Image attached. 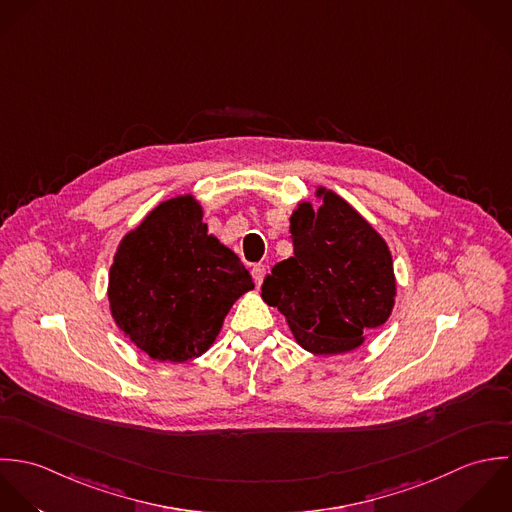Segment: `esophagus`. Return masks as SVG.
<instances>
[{
	"mask_svg": "<svg viewBox=\"0 0 512 512\" xmlns=\"http://www.w3.org/2000/svg\"><path fill=\"white\" fill-rule=\"evenodd\" d=\"M265 271H267V267H265V265H261V263H257V265H253V267H251V275H253V279H255V283H257V285H261V283H263Z\"/></svg>",
	"mask_w": 512,
	"mask_h": 512,
	"instance_id": "34e87169",
	"label": "esophagus"
}]
</instances>
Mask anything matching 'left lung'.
I'll list each match as a JSON object with an SVG mask.
<instances>
[{
	"label": "left lung",
	"instance_id": "1",
	"mask_svg": "<svg viewBox=\"0 0 512 512\" xmlns=\"http://www.w3.org/2000/svg\"><path fill=\"white\" fill-rule=\"evenodd\" d=\"M318 207L291 215L293 257L265 277L261 297L285 314L312 354H344L382 326L396 303L394 261L382 235L338 194L316 188Z\"/></svg>",
	"mask_w": 512,
	"mask_h": 512
}]
</instances>
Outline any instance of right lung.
<instances>
[{"label":"right lung","mask_w":512,"mask_h":512,"mask_svg":"<svg viewBox=\"0 0 512 512\" xmlns=\"http://www.w3.org/2000/svg\"><path fill=\"white\" fill-rule=\"evenodd\" d=\"M253 287L239 257L207 233L200 202L178 196L122 237L108 303L116 326L152 360L186 362L215 342L229 308Z\"/></svg>","instance_id":"1"}]
</instances>
